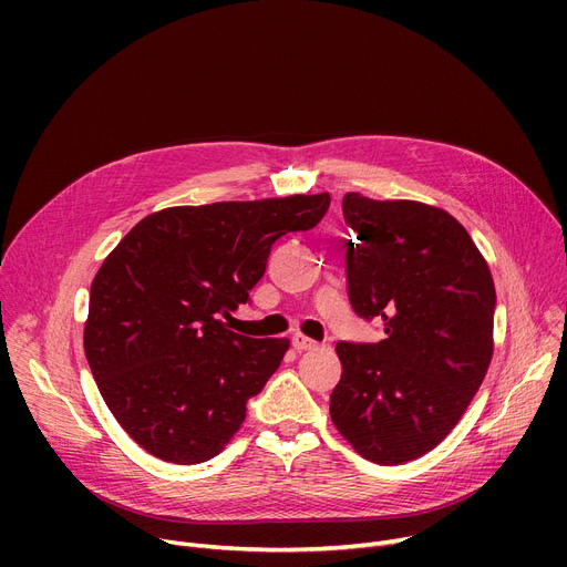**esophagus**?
<instances>
[{
  "instance_id": "34e87169",
  "label": "esophagus",
  "mask_w": 567,
  "mask_h": 567,
  "mask_svg": "<svg viewBox=\"0 0 567 567\" xmlns=\"http://www.w3.org/2000/svg\"><path fill=\"white\" fill-rule=\"evenodd\" d=\"M291 347H293L296 351H308V349H315L317 342L310 340V338H306V336H301V333H293V336H291Z\"/></svg>"
}]
</instances>
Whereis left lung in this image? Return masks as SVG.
Here are the masks:
<instances>
[{"label":"left lung","instance_id":"1","mask_svg":"<svg viewBox=\"0 0 567 567\" xmlns=\"http://www.w3.org/2000/svg\"><path fill=\"white\" fill-rule=\"evenodd\" d=\"M347 289L383 321L381 342H338L331 419L353 451L402 464L439 445L478 393L494 351L496 291L468 231L443 208L347 193Z\"/></svg>","mask_w":567,"mask_h":567}]
</instances>
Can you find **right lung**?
Masks as SVG:
<instances>
[{"label": "right lung", "mask_w": 567, "mask_h": 567, "mask_svg": "<svg viewBox=\"0 0 567 567\" xmlns=\"http://www.w3.org/2000/svg\"><path fill=\"white\" fill-rule=\"evenodd\" d=\"M329 193L172 206L140 220L89 293L84 355L131 439L172 464L216 457L278 368L287 338L227 329L274 244L312 229Z\"/></svg>", "instance_id": "obj_1"}]
</instances>
